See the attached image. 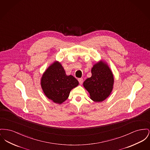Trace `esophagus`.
I'll list each match as a JSON object with an SVG mask.
<instances>
[{"label":"esophagus","mask_w":150,"mask_h":150,"mask_svg":"<svg viewBox=\"0 0 150 150\" xmlns=\"http://www.w3.org/2000/svg\"><path fill=\"white\" fill-rule=\"evenodd\" d=\"M78 81L79 82L80 84H81L83 83V78H79V79H78Z\"/></svg>","instance_id":"obj_1"}]
</instances>
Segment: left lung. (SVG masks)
I'll return each instance as SVG.
<instances>
[{
    "instance_id": "1",
    "label": "left lung",
    "mask_w": 150,
    "mask_h": 150,
    "mask_svg": "<svg viewBox=\"0 0 150 150\" xmlns=\"http://www.w3.org/2000/svg\"><path fill=\"white\" fill-rule=\"evenodd\" d=\"M92 76L86 80L83 86L94 101H104L110 94L114 83L113 75L109 67L103 62L93 66L91 70Z\"/></svg>"
}]
</instances>
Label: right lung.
Here are the masks:
<instances>
[{"label":"right lung","mask_w":150,"mask_h":150,"mask_svg":"<svg viewBox=\"0 0 150 150\" xmlns=\"http://www.w3.org/2000/svg\"><path fill=\"white\" fill-rule=\"evenodd\" d=\"M79 82L73 76H67L62 65L55 62L44 72L41 87L46 97L54 103L61 104L69 96L71 90Z\"/></svg>","instance_id":"add662e5"}]
</instances>
